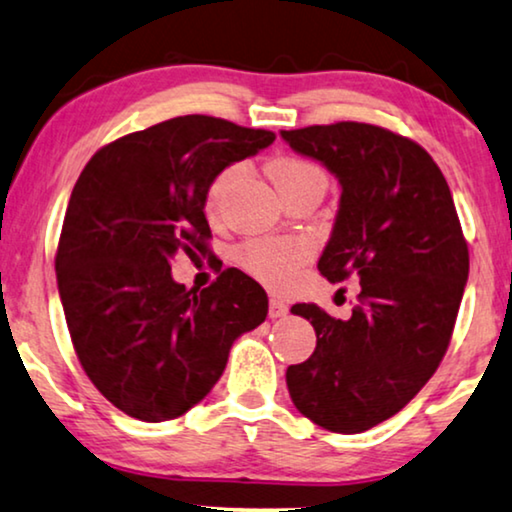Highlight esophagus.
Segmentation results:
<instances>
[{
    "mask_svg": "<svg viewBox=\"0 0 512 512\" xmlns=\"http://www.w3.org/2000/svg\"><path fill=\"white\" fill-rule=\"evenodd\" d=\"M285 313H288V304H285L283 299L271 297V299H269V318H271V320H274V318H283Z\"/></svg>",
    "mask_w": 512,
    "mask_h": 512,
    "instance_id": "1",
    "label": "esophagus"
}]
</instances>
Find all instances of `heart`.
Returning <instances> with one entry per match:
<instances>
[{"instance_id":"heart-1","label":"heart","mask_w":512,"mask_h":512,"mask_svg":"<svg viewBox=\"0 0 512 512\" xmlns=\"http://www.w3.org/2000/svg\"><path fill=\"white\" fill-rule=\"evenodd\" d=\"M238 173V166H227L217 173L206 189V215L210 220H217L222 210L224 194H227L229 182L234 180ZM271 180L281 189V194L288 192L299 182L309 180V177H320L318 166L313 163L297 159V156H278L269 166ZM325 177V175H323ZM311 257V245L304 238H250L238 248V262L243 269L262 281L269 288H288L295 281L297 269Z\"/></svg>"}]
</instances>
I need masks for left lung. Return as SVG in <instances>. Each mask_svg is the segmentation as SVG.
<instances>
[{
	"label": "left lung",
	"mask_w": 512,
	"mask_h": 512,
	"mask_svg": "<svg viewBox=\"0 0 512 512\" xmlns=\"http://www.w3.org/2000/svg\"><path fill=\"white\" fill-rule=\"evenodd\" d=\"M339 177L342 199L318 271L360 278L351 318L295 304L316 351L285 372L292 403L332 433H363L417 395L452 339L468 278V243L452 192L417 142L358 121L283 131Z\"/></svg>",
	"instance_id": "1"
}]
</instances>
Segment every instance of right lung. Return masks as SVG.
I'll return each mask as SVG.
<instances>
[{
	"instance_id": "1",
	"label": "right lung",
	"mask_w": 512,
	"mask_h": 512,
	"mask_svg": "<svg viewBox=\"0 0 512 512\" xmlns=\"http://www.w3.org/2000/svg\"><path fill=\"white\" fill-rule=\"evenodd\" d=\"M274 140L189 114L109 142L81 170L56 250L58 292L86 377L128 417L156 424L201 403L234 339L267 318V292L243 271L196 292L173 281L168 260L208 255L210 180Z\"/></svg>"
}]
</instances>
